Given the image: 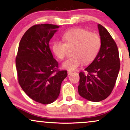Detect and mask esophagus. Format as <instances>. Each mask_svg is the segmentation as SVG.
<instances>
[{
    "mask_svg": "<svg viewBox=\"0 0 130 130\" xmlns=\"http://www.w3.org/2000/svg\"><path fill=\"white\" fill-rule=\"evenodd\" d=\"M68 75H70V74H71V73H72V71H68Z\"/></svg>",
    "mask_w": 130,
    "mask_h": 130,
    "instance_id": "obj_1",
    "label": "esophagus"
}]
</instances>
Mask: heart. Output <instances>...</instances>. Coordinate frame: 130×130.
Segmentation results:
<instances>
[{"mask_svg":"<svg viewBox=\"0 0 130 130\" xmlns=\"http://www.w3.org/2000/svg\"><path fill=\"white\" fill-rule=\"evenodd\" d=\"M62 42L56 41L53 44V51L57 57L63 60L68 49L73 48L72 57L63 63L65 69L73 71L82 63L89 64L98 56L101 47V40L98 34L87 30L76 28L67 31Z\"/></svg>","mask_w":130,"mask_h":130,"instance_id":"b5f03b06","label":"heart"}]
</instances>
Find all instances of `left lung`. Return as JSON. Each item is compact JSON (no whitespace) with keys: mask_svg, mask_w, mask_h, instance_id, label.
I'll return each mask as SVG.
<instances>
[{"mask_svg":"<svg viewBox=\"0 0 130 130\" xmlns=\"http://www.w3.org/2000/svg\"><path fill=\"white\" fill-rule=\"evenodd\" d=\"M101 47L93 62L79 73V94L85 99L98 102L108 97L114 89L120 63L116 42L103 26L98 24Z\"/></svg>","mask_w":130,"mask_h":130,"instance_id":"1","label":"left lung"}]
</instances>
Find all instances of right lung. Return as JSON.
<instances>
[{"label":"right lung","mask_w":130,"mask_h":130,"mask_svg":"<svg viewBox=\"0 0 130 130\" xmlns=\"http://www.w3.org/2000/svg\"><path fill=\"white\" fill-rule=\"evenodd\" d=\"M59 26L51 24L34 25L25 32L16 59L18 83L24 92L40 103H52L59 96L66 70L58 69L49 46Z\"/></svg>","instance_id":"add662e5"}]
</instances>
